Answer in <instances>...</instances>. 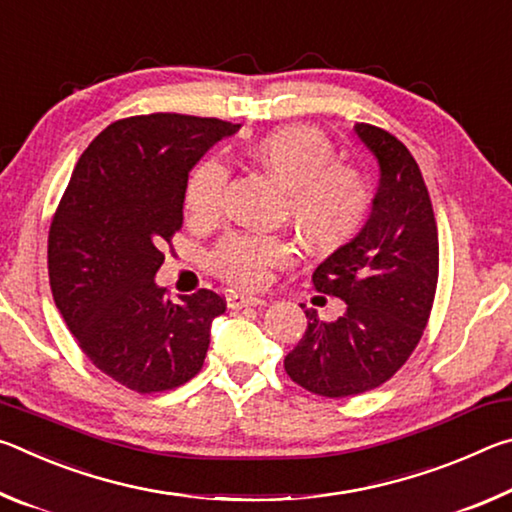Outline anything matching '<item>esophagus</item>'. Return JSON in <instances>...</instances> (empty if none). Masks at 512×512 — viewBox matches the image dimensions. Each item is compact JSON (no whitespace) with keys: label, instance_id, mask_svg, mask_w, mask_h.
Here are the masks:
<instances>
[{"label":"esophagus","instance_id":"34e87169","mask_svg":"<svg viewBox=\"0 0 512 512\" xmlns=\"http://www.w3.org/2000/svg\"><path fill=\"white\" fill-rule=\"evenodd\" d=\"M266 300L264 298H255V296H244V293H232L228 296V307L230 309H244V307H264Z\"/></svg>","mask_w":512,"mask_h":512}]
</instances>
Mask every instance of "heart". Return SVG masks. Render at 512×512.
<instances>
[{"label":"heart","instance_id":"obj_1","mask_svg":"<svg viewBox=\"0 0 512 512\" xmlns=\"http://www.w3.org/2000/svg\"><path fill=\"white\" fill-rule=\"evenodd\" d=\"M255 167L284 189L282 216L293 223L309 250H334L359 235L372 205V185L359 164L336 160V146L309 126H284L246 151ZM230 171L219 155L196 164L185 183V210L196 225L219 221ZM293 241L284 235L223 237L210 255L212 271L239 289H259L273 268L293 259Z\"/></svg>","mask_w":512,"mask_h":512}]
</instances>
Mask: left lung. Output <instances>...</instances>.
Here are the masks:
<instances>
[{"mask_svg":"<svg viewBox=\"0 0 512 512\" xmlns=\"http://www.w3.org/2000/svg\"><path fill=\"white\" fill-rule=\"evenodd\" d=\"M354 131L381 169L372 214L311 277L320 293L345 302V314L329 323L307 309L305 334L284 359L298 386L323 397H352L391 379L420 343L438 287V228L418 162L384 128Z\"/></svg>","mask_w":512,"mask_h":512,"instance_id":"1","label":"left lung"}]
</instances>
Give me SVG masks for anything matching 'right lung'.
I'll list each match as a JSON object with an SVG mask.
<instances>
[{"label": "right lung", "mask_w": 512, "mask_h": 512, "mask_svg": "<svg viewBox=\"0 0 512 512\" xmlns=\"http://www.w3.org/2000/svg\"><path fill=\"white\" fill-rule=\"evenodd\" d=\"M237 124L153 112L117 119L76 162L49 225V284L76 343L103 375L135 393L171 391L198 375L216 291L176 305L153 282L183 228L185 183Z\"/></svg>", "instance_id": "add662e5"}]
</instances>
